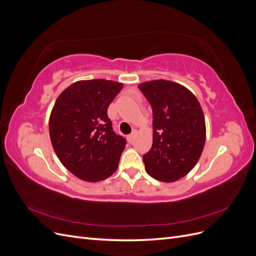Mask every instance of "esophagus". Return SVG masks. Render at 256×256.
Segmentation results:
<instances>
[{"label":"esophagus","mask_w":256,"mask_h":256,"mask_svg":"<svg viewBox=\"0 0 256 256\" xmlns=\"http://www.w3.org/2000/svg\"><path fill=\"white\" fill-rule=\"evenodd\" d=\"M136 130H134V131H132V134H129V136H127V140H128V142H129V143H132V142L134 141V138H136Z\"/></svg>","instance_id":"obj_1"}]
</instances>
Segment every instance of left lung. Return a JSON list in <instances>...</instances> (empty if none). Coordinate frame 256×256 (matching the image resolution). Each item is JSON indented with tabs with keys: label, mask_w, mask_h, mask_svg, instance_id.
<instances>
[{
	"label": "left lung",
	"mask_w": 256,
	"mask_h": 256,
	"mask_svg": "<svg viewBox=\"0 0 256 256\" xmlns=\"http://www.w3.org/2000/svg\"><path fill=\"white\" fill-rule=\"evenodd\" d=\"M152 109V145L143 156L146 172L172 182L187 175L202 154L206 126L198 100L182 85L154 80L138 85Z\"/></svg>",
	"instance_id": "1"
}]
</instances>
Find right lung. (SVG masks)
<instances>
[{"label":"right lung","mask_w":256,"mask_h":256,"mask_svg":"<svg viewBox=\"0 0 256 256\" xmlns=\"http://www.w3.org/2000/svg\"><path fill=\"white\" fill-rule=\"evenodd\" d=\"M122 84L104 79L72 83L60 92L50 114L53 150L68 171L96 182L118 168L126 140L116 134L108 108Z\"/></svg>","instance_id":"add662e5"}]
</instances>
